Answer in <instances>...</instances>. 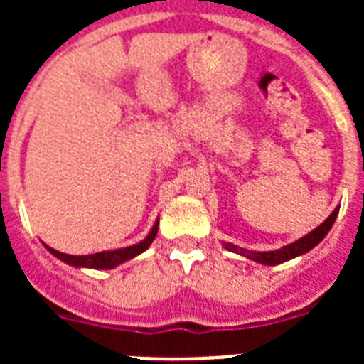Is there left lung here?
<instances>
[{"label": "left lung", "mask_w": 364, "mask_h": 364, "mask_svg": "<svg viewBox=\"0 0 364 364\" xmlns=\"http://www.w3.org/2000/svg\"><path fill=\"white\" fill-rule=\"evenodd\" d=\"M338 210L340 208H336V210H334L333 213H331V215H328L327 219H325V221L316 228V230H311L310 234H306L304 238L289 243V245H285V247L282 249H276V251H247V249L238 247V245H234V243H223V245H225V249H228V251L243 255L245 259H251L255 260V262H260V264H266V266L282 264V262H285V260L294 259V257L308 253L310 249L316 247L317 243L321 242V240L328 234V230L333 228L334 221H336V215H338Z\"/></svg>", "instance_id": "left-lung-1"}]
</instances>
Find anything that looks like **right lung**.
<instances>
[{
  "mask_svg": "<svg viewBox=\"0 0 364 364\" xmlns=\"http://www.w3.org/2000/svg\"><path fill=\"white\" fill-rule=\"evenodd\" d=\"M159 232V221L154 223V227L151 228V232L147 234V238L141 240L136 245H130V247H122V249H113V251H102V253H94V255H68V253H60L56 249L48 247L47 249L54 257H58L60 260H64L65 264L77 266V268H96V270H111L115 266L122 264L126 260L134 259L139 253H143L145 249L153 243L154 236Z\"/></svg>",
  "mask_w": 364,
  "mask_h": 364,
  "instance_id": "add662e5",
  "label": "right lung"
}]
</instances>
